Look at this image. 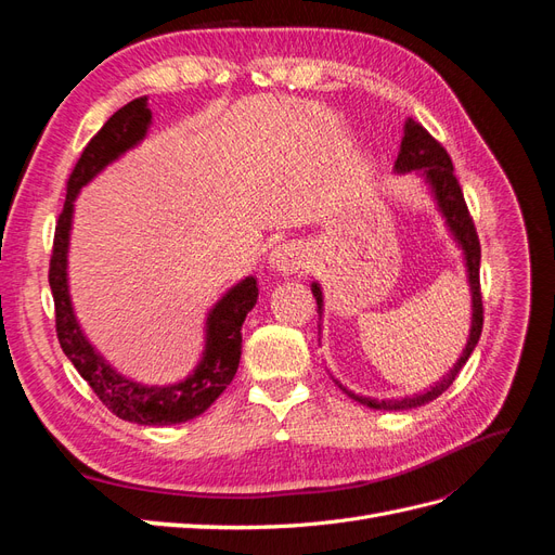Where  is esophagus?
<instances>
[{"label": "esophagus", "mask_w": 555, "mask_h": 555, "mask_svg": "<svg viewBox=\"0 0 555 555\" xmlns=\"http://www.w3.org/2000/svg\"><path fill=\"white\" fill-rule=\"evenodd\" d=\"M271 266L280 273H296L306 268V247L298 243H282L271 251Z\"/></svg>", "instance_id": "1"}]
</instances>
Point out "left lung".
<instances>
[{
	"label": "left lung",
	"mask_w": 555,
	"mask_h": 555,
	"mask_svg": "<svg viewBox=\"0 0 555 555\" xmlns=\"http://www.w3.org/2000/svg\"><path fill=\"white\" fill-rule=\"evenodd\" d=\"M396 171L398 173L418 171L424 176V180L430 184V192H433L435 201H438V208L444 215L449 231L453 233V238L459 241V245L463 249L465 266H467V280H469V294H473V326H469V338H467V345L463 349L461 359L456 361V365H453L438 384L430 386L426 393H418L412 398H400V400H375V398H363V396L351 393L340 384V389L347 396H351L354 400H359L361 405H367L373 410H410V408L424 405V402H430L438 396H442L453 384V379L459 377L461 367L467 363L469 354L475 351V347L479 343V335H481V326H483V304H481V284H479L481 247H479L475 222H473V217H469L461 184H459L456 176H453V164H451V157L447 155V150L438 141H435L422 125L414 122L412 117L405 122V137H402V143H400ZM312 294L317 298L319 317H322L324 298H322V289H319L317 282H312Z\"/></svg>",
	"instance_id": "obj_1"
}]
</instances>
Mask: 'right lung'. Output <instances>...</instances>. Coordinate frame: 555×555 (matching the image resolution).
<instances>
[{
    "instance_id": "add662e5",
    "label": "right lung",
    "mask_w": 555,
    "mask_h": 555,
    "mask_svg": "<svg viewBox=\"0 0 555 555\" xmlns=\"http://www.w3.org/2000/svg\"><path fill=\"white\" fill-rule=\"evenodd\" d=\"M150 122H153V111L147 108V96L133 99L120 111H115L82 150L69 182H66V201L55 227L48 282L55 300L60 347L80 377L92 386L96 398L125 422L141 426H173L204 414L236 375L243 343L241 328L247 312L257 304L259 287L255 278H245L217 300L206 322L204 359L188 379L171 386H145L115 373L82 335L72 308L69 282H66L74 201L82 184H88L111 162L143 141Z\"/></svg>"
}]
</instances>
